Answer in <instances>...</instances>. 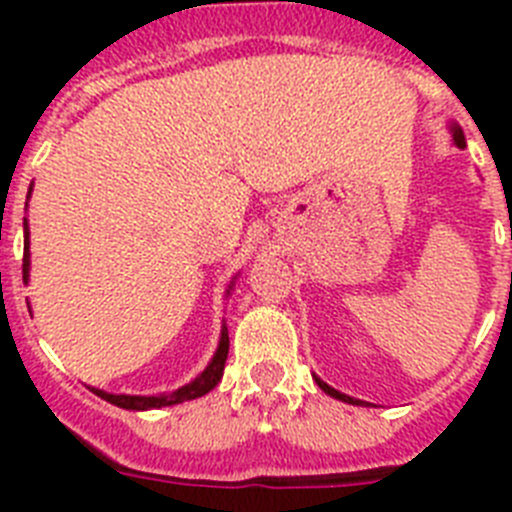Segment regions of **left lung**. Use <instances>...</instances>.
Segmentation results:
<instances>
[{
	"mask_svg": "<svg viewBox=\"0 0 512 512\" xmlns=\"http://www.w3.org/2000/svg\"><path fill=\"white\" fill-rule=\"evenodd\" d=\"M449 133H451V143H454V146L459 148V151H464V148H467V138H464V133H461V128H459V125H456V122H449ZM312 379L318 382V387L325 392V395L336 397V400H341V402H348V405H359V408H366V405H369V402L356 400V397L346 395V392L333 390V387H330L328 382H323V379H320L318 374H312Z\"/></svg>",
	"mask_w": 512,
	"mask_h": 512,
	"instance_id": "1",
	"label": "left lung"
}]
</instances>
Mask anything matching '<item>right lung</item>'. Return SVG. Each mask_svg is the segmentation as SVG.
<instances>
[{
  "mask_svg": "<svg viewBox=\"0 0 512 512\" xmlns=\"http://www.w3.org/2000/svg\"><path fill=\"white\" fill-rule=\"evenodd\" d=\"M30 194H33V184L27 189V202H30ZM27 202H25V210H27ZM22 230H25V256H22V279L25 284L30 282V225H27V215L22 217ZM241 277V271L230 279V284L225 287V300L233 295L235 289V279ZM228 325H220V341H217L215 354L212 359L207 361V366L202 369L200 374L194 379H189L187 384H182L179 390H171V392H158V395H115V392H104L99 387H89L97 397L107 400L110 405H117L122 410H158V408H169V405H179V402H187V400H197V397L207 395L210 390H215V384L223 379V369H225V359H228Z\"/></svg>",
  "mask_w": 512,
  "mask_h": 512,
  "instance_id": "obj_1",
  "label": "right lung"
}]
</instances>
